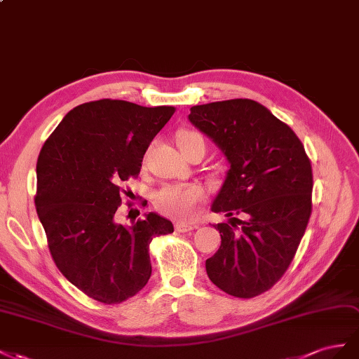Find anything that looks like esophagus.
I'll use <instances>...</instances> for the list:
<instances>
[{
	"label": "esophagus",
	"mask_w": 359,
	"mask_h": 359,
	"mask_svg": "<svg viewBox=\"0 0 359 359\" xmlns=\"http://www.w3.org/2000/svg\"><path fill=\"white\" fill-rule=\"evenodd\" d=\"M176 230H177L179 233H188V231H192L194 227H192V225H188V224L177 222V224H176Z\"/></svg>",
	"instance_id": "obj_1"
}]
</instances>
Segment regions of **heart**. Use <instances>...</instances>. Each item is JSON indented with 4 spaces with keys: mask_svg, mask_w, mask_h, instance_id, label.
I'll list each match as a JSON object with an SVG mask.
<instances>
[{
    "mask_svg": "<svg viewBox=\"0 0 359 359\" xmlns=\"http://www.w3.org/2000/svg\"><path fill=\"white\" fill-rule=\"evenodd\" d=\"M196 142H204L203 137L194 130H180L177 134V146L182 153ZM203 200V189L197 185H165L155 194L156 209L170 218L189 221L198 210Z\"/></svg>",
    "mask_w": 359,
    "mask_h": 359,
    "instance_id": "1",
    "label": "heart"
}]
</instances>
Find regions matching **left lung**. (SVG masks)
<instances>
[{
  "mask_svg": "<svg viewBox=\"0 0 359 359\" xmlns=\"http://www.w3.org/2000/svg\"><path fill=\"white\" fill-rule=\"evenodd\" d=\"M188 118L230 165L212 203L229 222L215 225L221 247L206 260L208 276L225 293L254 298L281 278L299 247L311 215V162L294 132L255 100L196 105Z\"/></svg>",
  "mask_w": 359,
  "mask_h": 359,
  "instance_id": "obj_1",
  "label": "left lung"
}]
</instances>
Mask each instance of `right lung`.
Instances as JSON below:
<instances>
[{"label": "right lung", "instance_id": "1", "mask_svg": "<svg viewBox=\"0 0 359 359\" xmlns=\"http://www.w3.org/2000/svg\"><path fill=\"white\" fill-rule=\"evenodd\" d=\"M172 114V107L87 102L67 112L40 150L34 201L50 255L91 299L120 304L137 294L151 275V239L174 231L155 212L132 225L116 222L121 182L138 176Z\"/></svg>", "mask_w": 359, "mask_h": 359}]
</instances>
